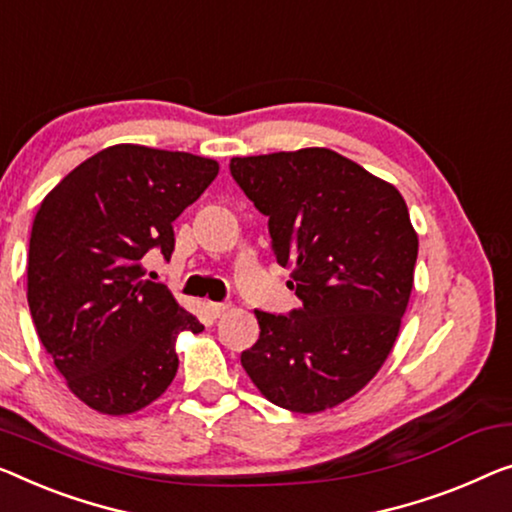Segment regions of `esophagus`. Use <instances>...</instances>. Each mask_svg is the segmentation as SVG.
I'll list each match as a JSON object with an SVG mask.
<instances>
[{
  "label": "esophagus",
  "mask_w": 512,
  "mask_h": 512,
  "mask_svg": "<svg viewBox=\"0 0 512 512\" xmlns=\"http://www.w3.org/2000/svg\"><path fill=\"white\" fill-rule=\"evenodd\" d=\"M227 308H230V303H207V310L211 317H220Z\"/></svg>",
  "instance_id": "obj_1"
}]
</instances>
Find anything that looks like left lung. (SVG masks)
I'll return each mask as SVG.
<instances>
[{"instance_id":"obj_1","label":"left lung","mask_w":512,"mask_h":512,"mask_svg":"<svg viewBox=\"0 0 512 512\" xmlns=\"http://www.w3.org/2000/svg\"><path fill=\"white\" fill-rule=\"evenodd\" d=\"M230 172L269 218L271 250L303 303L289 315L255 310L259 340L243 370L282 409H331L377 375L398 338L418 257L407 204L322 147L232 158Z\"/></svg>"}]
</instances>
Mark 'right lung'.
Here are the masks:
<instances>
[{
	"mask_svg": "<svg viewBox=\"0 0 512 512\" xmlns=\"http://www.w3.org/2000/svg\"><path fill=\"white\" fill-rule=\"evenodd\" d=\"M216 174L211 158L114 144L68 172L38 207L29 312L87 407L108 416L144 409L177 375V335L204 329L163 282L144 280L142 257H172V223Z\"/></svg>",
	"mask_w": 512,
	"mask_h": 512,
	"instance_id": "right-lung-1",
	"label": "right lung"
}]
</instances>
